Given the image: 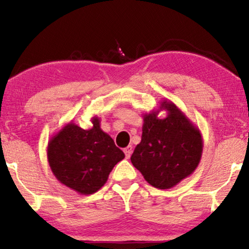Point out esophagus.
Instances as JSON below:
<instances>
[{
    "instance_id": "obj_1",
    "label": "esophagus",
    "mask_w": 249,
    "mask_h": 249,
    "mask_svg": "<svg viewBox=\"0 0 249 249\" xmlns=\"http://www.w3.org/2000/svg\"><path fill=\"white\" fill-rule=\"evenodd\" d=\"M124 154H125V158H127V159L130 158V155H131V153H132V146L131 145L127 146V147L124 149Z\"/></svg>"
}]
</instances>
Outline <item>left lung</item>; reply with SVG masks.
Masks as SVG:
<instances>
[{
	"instance_id": "left-lung-1",
	"label": "left lung",
	"mask_w": 249,
	"mask_h": 249,
	"mask_svg": "<svg viewBox=\"0 0 249 249\" xmlns=\"http://www.w3.org/2000/svg\"><path fill=\"white\" fill-rule=\"evenodd\" d=\"M161 109L167 115L160 119ZM202 153L199 129L175 103L164 100L159 110L144 114L142 141L130 160L149 185L169 189L195 171Z\"/></svg>"
}]
</instances>
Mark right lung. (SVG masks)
<instances>
[{"label": "right lung", "instance_id": "right-lung-1", "mask_svg": "<svg viewBox=\"0 0 249 249\" xmlns=\"http://www.w3.org/2000/svg\"><path fill=\"white\" fill-rule=\"evenodd\" d=\"M90 129L72 121L56 132L47 144V160L61 183L81 195L96 193L124 154L101 129L100 119L91 118Z\"/></svg>", "mask_w": 249, "mask_h": 249}]
</instances>
